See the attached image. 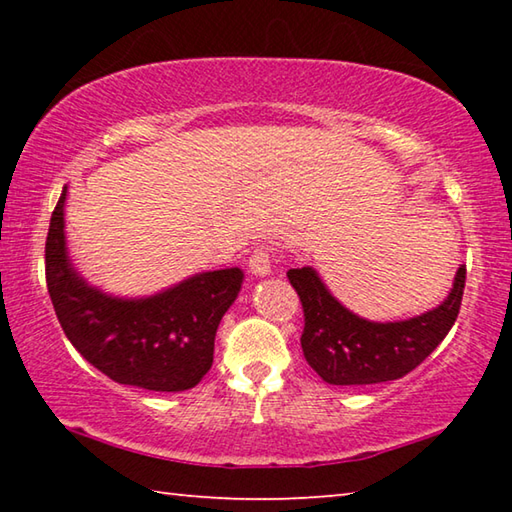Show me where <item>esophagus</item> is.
Instances as JSON below:
<instances>
[{
	"instance_id": "34e87169",
	"label": "esophagus",
	"mask_w": 512,
	"mask_h": 512,
	"mask_svg": "<svg viewBox=\"0 0 512 512\" xmlns=\"http://www.w3.org/2000/svg\"><path fill=\"white\" fill-rule=\"evenodd\" d=\"M271 253H273V248H268V246L255 248L253 255H250V259H248L250 273L259 275V277H264V275L271 273Z\"/></svg>"
}]
</instances>
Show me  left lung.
Listing matches in <instances>:
<instances>
[{"label": "left lung", "mask_w": 512, "mask_h": 512, "mask_svg": "<svg viewBox=\"0 0 512 512\" xmlns=\"http://www.w3.org/2000/svg\"><path fill=\"white\" fill-rule=\"evenodd\" d=\"M305 311L300 345L305 359L332 386H366L409 375L456 323L465 289V264L443 305L397 323H372L345 309L314 268L287 273Z\"/></svg>", "instance_id": "1"}]
</instances>
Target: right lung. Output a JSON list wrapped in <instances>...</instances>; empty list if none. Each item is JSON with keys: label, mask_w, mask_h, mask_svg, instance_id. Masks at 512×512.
Listing matches in <instances>:
<instances>
[{"label": "right lung", "mask_w": 512, "mask_h": 512, "mask_svg": "<svg viewBox=\"0 0 512 512\" xmlns=\"http://www.w3.org/2000/svg\"><path fill=\"white\" fill-rule=\"evenodd\" d=\"M65 198L51 214L45 275L65 336L117 384L178 393L212 368L214 336L244 282L241 268L198 273L151 298L124 300L90 287L65 246Z\"/></svg>", "instance_id": "right-lung-1"}]
</instances>
